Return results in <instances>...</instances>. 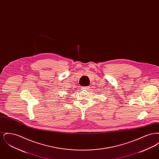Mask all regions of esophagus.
<instances>
[{
	"label": "esophagus",
	"instance_id": "1",
	"mask_svg": "<svg viewBox=\"0 0 159 159\" xmlns=\"http://www.w3.org/2000/svg\"><path fill=\"white\" fill-rule=\"evenodd\" d=\"M82 89L84 90V91H88L89 87L88 86H83V87H82Z\"/></svg>",
	"mask_w": 159,
	"mask_h": 159
}]
</instances>
